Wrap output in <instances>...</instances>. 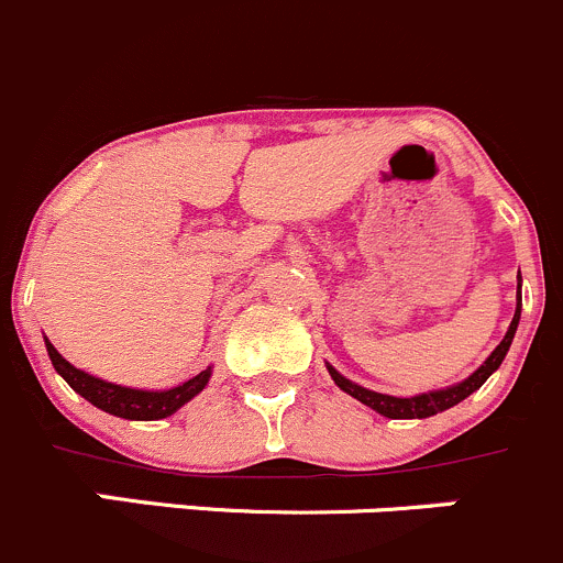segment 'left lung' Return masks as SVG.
Masks as SVG:
<instances>
[{
  "instance_id": "8db88e82",
  "label": "left lung",
  "mask_w": 563,
  "mask_h": 563,
  "mask_svg": "<svg viewBox=\"0 0 563 563\" xmlns=\"http://www.w3.org/2000/svg\"><path fill=\"white\" fill-rule=\"evenodd\" d=\"M518 323H520V283H518V308H515V318H512V323H509V329H507V334H504L501 343L496 345V351H493V354L487 356V360L482 362V365L476 367V371L471 373L465 382L452 384V387H446V389L422 391V395H413V397H391V395H382V391L365 389V387H360V384L349 382V378L340 376V373L334 371L332 365H327V371H329V376H332V382L338 384L340 389L349 391L351 397H356V400L365 402V406H371L373 411H378L382 417H389V419H424V417H433V413H441V411H446V408L457 406L460 400H465L471 391L479 389L482 384H485L487 378H490L493 373L501 367L504 356H507L509 345H512L515 332H518Z\"/></svg>"
}]
</instances>
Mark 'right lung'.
<instances>
[{
  "instance_id": "right-lung-1",
  "label": "right lung",
  "mask_w": 563,
  "mask_h": 563,
  "mask_svg": "<svg viewBox=\"0 0 563 563\" xmlns=\"http://www.w3.org/2000/svg\"><path fill=\"white\" fill-rule=\"evenodd\" d=\"M45 349H48L51 365L54 371L70 384L84 400H89L92 406H98L100 411L113 413V417L122 419H135V422H152V419H166L172 417L174 411H179L185 402H190L192 397L198 395L209 384V376H212V367L201 371L198 376H192L190 382L179 384V387L163 389V391H150V389H130L119 387V384L103 382V378H95L89 373L73 367L54 345L45 338Z\"/></svg>"
}]
</instances>
